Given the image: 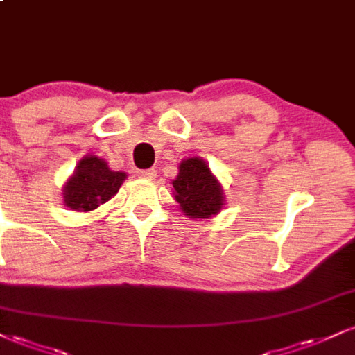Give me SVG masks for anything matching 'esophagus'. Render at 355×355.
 I'll return each mask as SVG.
<instances>
[{
	"label": "esophagus",
	"instance_id": "34e87169",
	"mask_svg": "<svg viewBox=\"0 0 355 355\" xmlns=\"http://www.w3.org/2000/svg\"><path fill=\"white\" fill-rule=\"evenodd\" d=\"M137 175L142 178H148V180H152V178L157 175V172L153 168H145V170H137Z\"/></svg>",
	"mask_w": 355,
	"mask_h": 355
}]
</instances>
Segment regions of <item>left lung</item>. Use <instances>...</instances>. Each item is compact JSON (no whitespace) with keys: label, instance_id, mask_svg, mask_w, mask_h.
<instances>
[{"label":"left lung","instance_id":"obj_1","mask_svg":"<svg viewBox=\"0 0 355 355\" xmlns=\"http://www.w3.org/2000/svg\"><path fill=\"white\" fill-rule=\"evenodd\" d=\"M173 189L175 200L190 218H208L218 213L223 205V190L207 164L200 159L182 162Z\"/></svg>","mask_w":355,"mask_h":355}]
</instances>
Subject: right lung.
Here are the masks:
<instances>
[{"mask_svg": "<svg viewBox=\"0 0 355 355\" xmlns=\"http://www.w3.org/2000/svg\"><path fill=\"white\" fill-rule=\"evenodd\" d=\"M123 180L125 173L112 172L97 157H85L79 162L74 177L64 187V202L76 211L96 210L117 193Z\"/></svg>", "mask_w": 355, "mask_h": 355, "instance_id": "1", "label": "right lung"}]
</instances>
